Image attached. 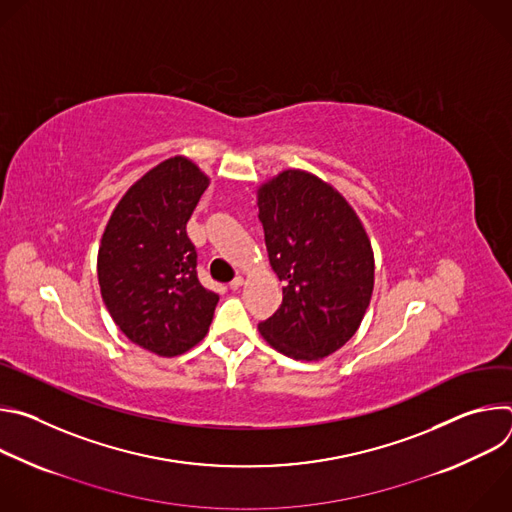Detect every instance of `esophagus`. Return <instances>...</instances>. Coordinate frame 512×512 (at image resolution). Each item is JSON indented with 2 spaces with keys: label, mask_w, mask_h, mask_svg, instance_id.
I'll return each instance as SVG.
<instances>
[{
  "label": "esophagus",
  "mask_w": 512,
  "mask_h": 512,
  "mask_svg": "<svg viewBox=\"0 0 512 512\" xmlns=\"http://www.w3.org/2000/svg\"><path fill=\"white\" fill-rule=\"evenodd\" d=\"M241 285H243V277H241V275H237V277H235V279L229 283V287H231L233 291H235V289H239Z\"/></svg>",
  "instance_id": "obj_1"
}]
</instances>
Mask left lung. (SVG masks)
<instances>
[{"label": "left lung", "mask_w": 512, "mask_h": 512, "mask_svg": "<svg viewBox=\"0 0 512 512\" xmlns=\"http://www.w3.org/2000/svg\"><path fill=\"white\" fill-rule=\"evenodd\" d=\"M269 263L283 283L263 338L296 360H318L358 330L375 285L371 241L348 202L320 178L285 170L259 188Z\"/></svg>", "instance_id": "obj_1"}]
</instances>
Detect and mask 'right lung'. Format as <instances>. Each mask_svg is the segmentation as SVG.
Wrapping results in <instances>:
<instances>
[{
    "label": "right lung",
    "instance_id": "add662e5",
    "mask_svg": "<svg viewBox=\"0 0 512 512\" xmlns=\"http://www.w3.org/2000/svg\"><path fill=\"white\" fill-rule=\"evenodd\" d=\"M206 186L190 160L162 162L125 192L101 239L97 273L113 322L160 356L198 344L218 304L198 281L196 247L186 233Z\"/></svg>",
    "mask_w": 512,
    "mask_h": 512
}]
</instances>
